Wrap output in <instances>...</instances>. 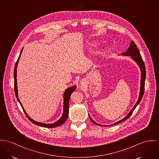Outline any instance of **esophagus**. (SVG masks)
I'll return each instance as SVG.
<instances>
[{
  "label": "esophagus",
  "mask_w": 159,
  "mask_h": 159,
  "mask_svg": "<svg viewBox=\"0 0 159 159\" xmlns=\"http://www.w3.org/2000/svg\"><path fill=\"white\" fill-rule=\"evenodd\" d=\"M80 83L82 84L84 83V80H81V81H80Z\"/></svg>",
  "instance_id": "esophagus-1"
}]
</instances>
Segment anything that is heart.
Here are the masks:
<instances>
[{
  "label": "heart",
  "mask_w": 159,
  "mask_h": 159,
  "mask_svg": "<svg viewBox=\"0 0 159 159\" xmlns=\"http://www.w3.org/2000/svg\"><path fill=\"white\" fill-rule=\"evenodd\" d=\"M96 45H97V43L96 42H93V43H91V46L92 47H96Z\"/></svg>",
  "instance_id": "b5f03b06"
}]
</instances>
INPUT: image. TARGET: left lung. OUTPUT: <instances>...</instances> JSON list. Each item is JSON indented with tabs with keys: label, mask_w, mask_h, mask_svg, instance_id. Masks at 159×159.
<instances>
[{
	"label": "left lung",
	"mask_w": 159,
	"mask_h": 159,
	"mask_svg": "<svg viewBox=\"0 0 159 159\" xmlns=\"http://www.w3.org/2000/svg\"><path fill=\"white\" fill-rule=\"evenodd\" d=\"M122 55H125V56H130L133 59H134L135 61H136L137 63V64L139 65L140 70H141V84H140V95H139V98L138 99V101L137 102V103H135V105L134 107V108L132 109V110L129 112V113L125 117L123 118L122 120L117 122L115 123H114V125H116V124H118L119 123L122 122L124 120H126L127 119H128L132 114V113L133 112V111H134L135 108L137 107V106L139 105V103L140 102L142 98H143V94H144V91H145V79H146V69H145V63H144V61H143L142 58V56L140 55V53L139 51V49L137 48L135 43H134V41H132L131 43H130V46L129 47V48L126 50V51L124 53L122 54ZM89 118L91 119V120L93 122V123H94V124L96 125H98L99 126H103L102 125H100L98 123L95 122L91 118V117L89 116ZM113 125H108V126H112Z\"/></svg>",
	"instance_id": "obj_1"
}]
</instances>
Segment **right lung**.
Here are the masks:
<instances>
[{
  "mask_svg": "<svg viewBox=\"0 0 159 159\" xmlns=\"http://www.w3.org/2000/svg\"><path fill=\"white\" fill-rule=\"evenodd\" d=\"M23 49H22L21 50V52L20 53V55L19 56V58L17 59V61H16V64H15V66H14V91H15V94H16V97L17 98V100H18V102H19V103L20 104L22 109L24 111L25 114V115L26 116V117H28V119L33 123L34 124H36L37 125H39V126H43V127H47V128H55V127H57L60 125H61L62 124H63L64 123L66 122L67 118H68V114H69V101H70V98L71 96V94H72V93H73L74 91H75L76 87L75 86H73V87H71V88H68L66 89V91H65V93H64V96H63V98H64V100H63V115L61 116V118L58 120L56 122L54 123H51V124H45V123H42L37 122H36L34 120H33V119H31L28 116V114L26 113L25 111L19 98H18V94H17V79H16V77H17V64H18V62H19V58L20 57V55H21V52L22 51Z\"/></svg>",
  "mask_w": 159,
  "mask_h": 159,
  "instance_id": "add662e5",
  "label": "right lung"
}]
</instances>
